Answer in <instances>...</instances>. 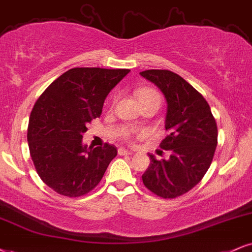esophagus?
<instances>
[{"label": "esophagus", "instance_id": "34e87169", "mask_svg": "<svg viewBox=\"0 0 252 252\" xmlns=\"http://www.w3.org/2000/svg\"><path fill=\"white\" fill-rule=\"evenodd\" d=\"M118 154L119 155H131V154H133V152L126 150V148L120 147L119 150H118Z\"/></svg>", "mask_w": 252, "mask_h": 252}]
</instances>
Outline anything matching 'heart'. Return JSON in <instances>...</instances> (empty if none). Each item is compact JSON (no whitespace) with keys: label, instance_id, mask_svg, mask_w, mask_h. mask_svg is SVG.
<instances>
[{"label":"heart","instance_id":"heart-1","mask_svg":"<svg viewBox=\"0 0 252 252\" xmlns=\"http://www.w3.org/2000/svg\"><path fill=\"white\" fill-rule=\"evenodd\" d=\"M151 95H159V94H158L157 92L153 91V90H151V89H142V90H139V91L136 92V98H138V99L151 97ZM125 135L126 136L128 135V133H126Z\"/></svg>","mask_w":252,"mask_h":252}]
</instances>
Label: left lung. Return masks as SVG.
Masks as SVG:
<instances>
[{
  "label": "left lung",
  "instance_id": "left-lung-1",
  "mask_svg": "<svg viewBox=\"0 0 252 252\" xmlns=\"http://www.w3.org/2000/svg\"><path fill=\"white\" fill-rule=\"evenodd\" d=\"M140 74L166 98L167 135L160 147L172 153L160 161L148 154L151 164L142 182L158 196L174 198L195 187L209 169L217 146L216 121L206 99L179 74L168 70Z\"/></svg>",
  "mask_w": 252,
  "mask_h": 252
}]
</instances>
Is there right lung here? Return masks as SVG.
<instances>
[{
	"label": "right lung",
	"instance_id": "add662e5",
	"mask_svg": "<svg viewBox=\"0 0 252 252\" xmlns=\"http://www.w3.org/2000/svg\"><path fill=\"white\" fill-rule=\"evenodd\" d=\"M128 69L74 67L37 99L28 126L31 159L39 178L58 194L82 196L100 182L117 148L88 147L83 134L100 117L105 99Z\"/></svg>",
	"mask_w": 252,
	"mask_h": 252
}]
</instances>
